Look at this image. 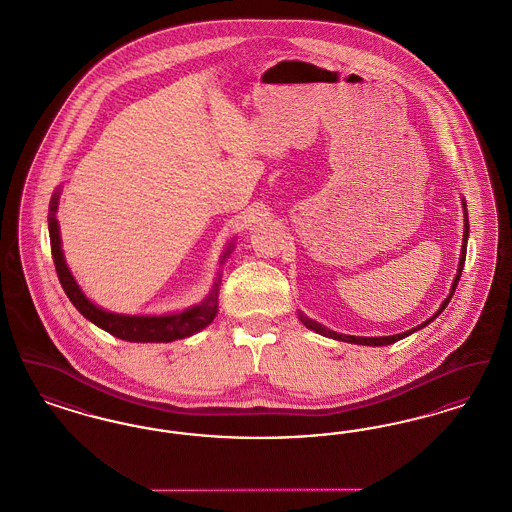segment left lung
Returning <instances> with one entry per match:
<instances>
[{"label":"left lung","instance_id":"obj_1","mask_svg":"<svg viewBox=\"0 0 512 512\" xmlns=\"http://www.w3.org/2000/svg\"><path fill=\"white\" fill-rule=\"evenodd\" d=\"M464 207V236H463V247H461V259H459V268H457V276H455V280H453V284H451V292L449 295L445 297V301L441 303V307H439L438 311H436V315L434 317L428 318L426 322H422V324H418L416 328L413 330H407V332H403V334H395V336H380V338H363V336H347V334H338V332H334V330H330V328H326V326H322L320 322L317 320H313V318L305 317L303 313H299V320L309 328V330H313V332H317L320 336H326V338H332V340L338 341H347V343H357V345H390V343H395V341L403 340V338H407V336H411L413 332L416 330H420V328H424V326H428L434 318L439 317L441 313H443V309L449 305V301H451V297H453V293L457 290V284H459V280H461V272H463L464 267V259H466V242H468V213H466V203L463 201Z\"/></svg>","mask_w":512,"mask_h":512}]
</instances>
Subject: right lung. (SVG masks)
Wrapping results in <instances>:
<instances>
[{"label":"right lung","mask_w":512,"mask_h":512,"mask_svg":"<svg viewBox=\"0 0 512 512\" xmlns=\"http://www.w3.org/2000/svg\"><path fill=\"white\" fill-rule=\"evenodd\" d=\"M59 188L49 201V242H51V255H53V263L55 270L59 276V282L63 286V290L67 293V297L71 299L74 307L78 309V313L84 318H88L90 322H94L101 330L109 332L111 336L124 341H142V343H167V341L182 340V338H190L197 334L199 330H203L205 326H209L219 311V278L213 284V290L209 295L199 303L194 305L182 313H174V315H161V317H142V315H119V313H111L98 307L96 303H92L84 292L80 290V286L74 280L73 272L67 267L63 249H61V236H59V222H57V205H59ZM234 249V242L228 244L220 265L230 257Z\"/></svg>","instance_id":"obj_1"}]
</instances>
